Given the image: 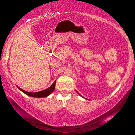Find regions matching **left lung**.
Here are the masks:
<instances>
[{"instance_id":"1","label":"left lung","mask_w":135,"mask_h":135,"mask_svg":"<svg viewBox=\"0 0 135 135\" xmlns=\"http://www.w3.org/2000/svg\"><path fill=\"white\" fill-rule=\"evenodd\" d=\"M77 93H78V94H79V93H78V92H77Z\"/></svg>"}]
</instances>
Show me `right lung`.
Listing matches in <instances>:
<instances>
[{"instance_id": "right-lung-1", "label": "right lung", "mask_w": 135, "mask_h": 135, "mask_svg": "<svg viewBox=\"0 0 135 135\" xmlns=\"http://www.w3.org/2000/svg\"><path fill=\"white\" fill-rule=\"evenodd\" d=\"M55 85H56V81L54 82V83L52 84L51 86L49 88H48L47 89H45V90L39 91V92H36V93H30V92H27V91L23 90L22 89L17 86L18 88V89H20L23 93H24L25 94H27V95L30 96V97H35V98H42V97H46L47 96H49L52 91H54L55 88Z\"/></svg>"}]
</instances>
